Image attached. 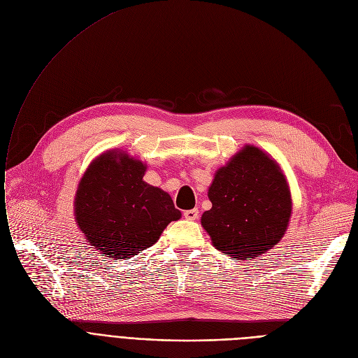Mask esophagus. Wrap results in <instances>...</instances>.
<instances>
[{
  "label": "esophagus",
  "mask_w": 358,
  "mask_h": 358,
  "mask_svg": "<svg viewBox=\"0 0 358 358\" xmlns=\"http://www.w3.org/2000/svg\"><path fill=\"white\" fill-rule=\"evenodd\" d=\"M183 217H185L186 220H189V221H195V220H198L199 213H198L196 208H195V209H187V211L183 213Z\"/></svg>",
  "instance_id": "34e87169"
}]
</instances>
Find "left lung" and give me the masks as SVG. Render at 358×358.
I'll list each match as a JSON object with an SVG mask.
<instances>
[{
	"label": "left lung",
	"mask_w": 358,
	"mask_h": 358,
	"mask_svg": "<svg viewBox=\"0 0 358 358\" xmlns=\"http://www.w3.org/2000/svg\"><path fill=\"white\" fill-rule=\"evenodd\" d=\"M201 222L214 245L234 259L264 255L285 236L292 214L289 186L275 160L245 145L215 173Z\"/></svg>",
	"instance_id": "obj_1"
}]
</instances>
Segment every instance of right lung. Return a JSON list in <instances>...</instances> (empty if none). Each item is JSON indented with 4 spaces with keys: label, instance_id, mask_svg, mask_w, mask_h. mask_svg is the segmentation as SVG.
Here are the masks:
<instances>
[{
    "label": "right lung",
    "instance_id": "1",
    "mask_svg": "<svg viewBox=\"0 0 358 358\" xmlns=\"http://www.w3.org/2000/svg\"><path fill=\"white\" fill-rule=\"evenodd\" d=\"M145 166L118 152L99 156L83 175L75 218L88 241L111 259H130L152 247L180 218L169 194L143 180Z\"/></svg>",
    "mask_w": 358,
    "mask_h": 358
}]
</instances>
